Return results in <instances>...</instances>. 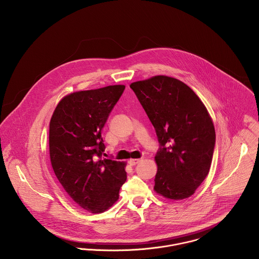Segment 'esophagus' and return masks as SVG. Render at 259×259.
I'll list each match as a JSON object with an SVG mask.
<instances>
[{"instance_id": "obj_1", "label": "esophagus", "mask_w": 259, "mask_h": 259, "mask_svg": "<svg viewBox=\"0 0 259 259\" xmlns=\"http://www.w3.org/2000/svg\"><path fill=\"white\" fill-rule=\"evenodd\" d=\"M141 160H142V159H140V158H133V159H130V160H128V163H130V165L134 166V165L138 164Z\"/></svg>"}]
</instances>
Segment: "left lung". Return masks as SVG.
Wrapping results in <instances>:
<instances>
[{
    "mask_svg": "<svg viewBox=\"0 0 259 259\" xmlns=\"http://www.w3.org/2000/svg\"><path fill=\"white\" fill-rule=\"evenodd\" d=\"M151 121L160 148L154 191L172 200L191 196L208 175L214 125L197 95L182 80L154 75L130 85Z\"/></svg>",
    "mask_w": 259,
    "mask_h": 259,
    "instance_id": "left-lung-1",
    "label": "left lung"
}]
</instances>
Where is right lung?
Listing matches in <instances>:
<instances>
[{
	"mask_svg": "<svg viewBox=\"0 0 259 259\" xmlns=\"http://www.w3.org/2000/svg\"><path fill=\"white\" fill-rule=\"evenodd\" d=\"M124 88L114 84L67 95L51 117L49 147L55 175L74 202L92 213L111 207L126 181V162L101 157L106 148L101 132Z\"/></svg>",
	"mask_w": 259,
	"mask_h": 259,
	"instance_id": "obj_1",
	"label": "right lung"
}]
</instances>
